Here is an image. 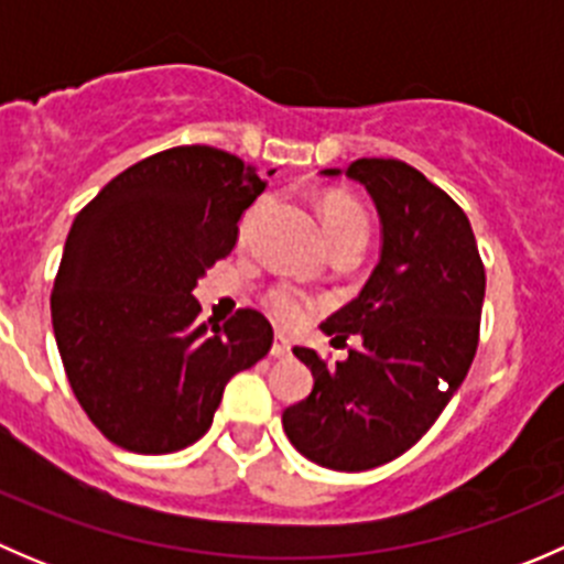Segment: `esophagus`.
I'll list each match as a JSON object with an SVG mask.
<instances>
[{
	"label": "esophagus",
	"mask_w": 564,
	"mask_h": 564,
	"mask_svg": "<svg viewBox=\"0 0 564 564\" xmlns=\"http://www.w3.org/2000/svg\"><path fill=\"white\" fill-rule=\"evenodd\" d=\"M270 355L275 357V360H286V357L292 355V344H289V340L283 338V335H275V340H272Z\"/></svg>",
	"instance_id": "obj_1"
}]
</instances>
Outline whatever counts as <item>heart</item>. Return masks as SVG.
<instances>
[{
  "label": "heart",
  "mask_w": 564,
  "mask_h": 564,
  "mask_svg": "<svg viewBox=\"0 0 564 564\" xmlns=\"http://www.w3.org/2000/svg\"><path fill=\"white\" fill-rule=\"evenodd\" d=\"M256 213H259V207L246 213V218H242L240 224V237H248L250 226H253L256 220ZM318 215H322L324 235H327L329 242L349 235L366 237L368 231L366 209L360 207L357 198L346 196V193H327V196L318 202ZM270 311L281 324L297 327V324H303L305 318L311 316V297L294 286H278L275 292L270 294Z\"/></svg>",
  "instance_id": "obj_1"
}]
</instances>
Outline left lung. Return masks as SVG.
I'll list each match as a JSON object with an SVG mask.
<instances>
[{
    "instance_id": "left-lung-1",
    "label": "left lung",
    "mask_w": 564,
    "mask_h": 564,
    "mask_svg": "<svg viewBox=\"0 0 564 564\" xmlns=\"http://www.w3.org/2000/svg\"><path fill=\"white\" fill-rule=\"evenodd\" d=\"M338 176L340 169H324ZM373 198L382 224L379 264L362 292L322 324L360 349L314 373L305 401L283 412L289 442L318 466L366 471L406 453L460 388L477 349L486 270L464 209L417 169L360 158L344 172Z\"/></svg>"
}]
</instances>
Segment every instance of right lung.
Wrapping results in <instances>:
<instances>
[{"mask_svg": "<svg viewBox=\"0 0 564 564\" xmlns=\"http://www.w3.org/2000/svg\"><path fill=\"white\" fill-rule=\"evenodd\" d=\"M264 187L237 155L174 147L113 176L73 220L51 322L67 382L113 445L147 456L193 445L226 382L270 351L259 311L220 327L193 297Z\"/></svg>", "mask_w": 564, "mask_h": 564, "instance_id": "right-lung-1", "label": "right lung"}]
</instances>
